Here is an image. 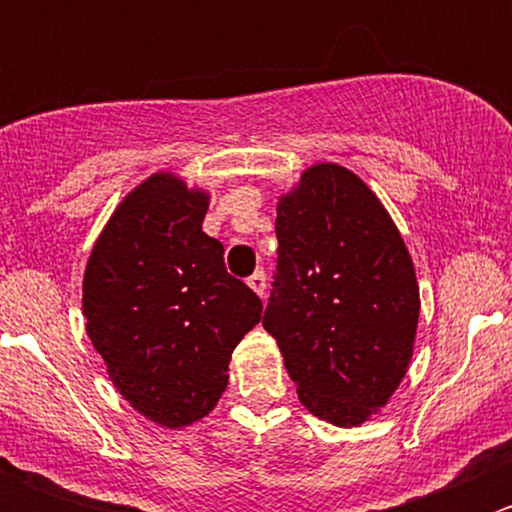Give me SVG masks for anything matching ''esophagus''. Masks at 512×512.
<instances>
[{"label": "esophagus", "instance_id": "1", "mask_svg": "<svg viewBox=\"0 0 512 512\" xmlns=\"http://www.w3.org/2000/svg\"><path fill=\"white\" fill-rule=\"evenodd\" d=\"M247 285H250L252 292H257V294H260V297H265V292H267V280H265V272H262V270H257L255 275H252L250 280H247Z\"/></svg>", "mask_w": 512, "mask_h": 512}]
</instances>
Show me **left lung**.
I'll list each match as a JSON object with an SVG mask.
<instances>
[{
    "label": "left lung",
    "instance_id": "left-lung-1",
    "mask_svg": "<svg viewBox=\"0 0 512 512\" xmlns=\"http://www.w3.org/2000/svg\"><path fill=\"white\" fill-rule=\"evenodd\" d=\"M280 260L267 332L309 414L352 428L389 404L411 364L418 282L399 227L359 175L314 163L277 203Z\"/></svg>",
    "mask_w": 512,
    "mask_h": 512
}]
</instances>
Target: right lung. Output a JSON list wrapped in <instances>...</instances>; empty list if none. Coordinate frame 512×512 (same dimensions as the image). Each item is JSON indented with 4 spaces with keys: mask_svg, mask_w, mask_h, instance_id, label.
<instances>
[{
    "mask_svg": "<svg viewBox=\"0 0 512 512\" xmlns=\"http://www.w3.org/2000/svg\"><path fill=\"white\" fill-rule=\"evenodd\" d=\"M210 195L160 170L118 203L84 272L86 334L118 394L163 428L215 409L262 302L205 235Z\"/></svg>",
    "mask_w": 512,
    "mask_h": 512,
    "instance_id": "obj_1",
    "label": "right lung"
}]
</instances>
